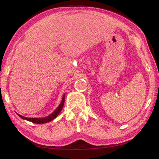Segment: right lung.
I'll use <instances>...</instances> for the list:
<instances>
[{"label": "right lung", "instance_id": "obj_1", "mask_svg": "<svg viewBox=\"0 0 159 159\" xmlns=\"http://www.w3.org/2000/svg\"><path fill=\"white\" fill-rule=\"evenodd\" d=\"M64 100H65V97H64V95H63V98H62L61 103L59 106H58V107L56 108L55 111H53L51 115H49V116H48L47 117H45V118H27V117L22 116H21V115H19V114H18V115L21 117V118H22L24 119H26V120H27V121H31V122H32V123L44 124V123L48 122V121H52L53 119H55L56 117L57 116L58 114H59L61 111L62 110L63 107H64Z\"/></svg>", "mask_w": 159, "mask_h": 159}]
</instances>
